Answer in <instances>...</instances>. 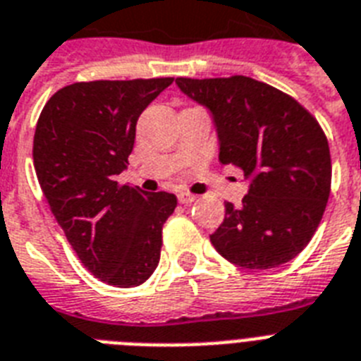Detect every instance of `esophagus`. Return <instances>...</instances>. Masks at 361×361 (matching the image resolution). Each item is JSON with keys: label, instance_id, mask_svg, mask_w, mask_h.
<instances>
[{"label": "esophagus", "instance_id": "1", "mask_svg": "<svg viewBox=\"0 0 361 361\" xmlns=\"http://www.w3.org/2000/svg\"><path fill=\"white\" fill-rule=\"evenodd\" d=\"M178 202H180V204H190V202H193L195 201V197H193L192 193H188V192H178Z\"/></svg>", "mask_w": 361, "mask_h": 361}]
</instances>
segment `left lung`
<instances>
[{"label": "left lung", "mask_w": 361, "mask_h": 361, "mask_svg": "<svg viewBox=\"0 0 361 361\" xmlns=\"http://www.w3.org/2000/svg\"><path fill=\"white\" fill-rule=\"evenodd\" d=\"M175 82L210 110L219 162L238 166L249 180L240 207L225 204L210 236L216 251L245 269L290 262L315 234L330 195L332 162L321 125L293 97L251 77Z\"/></svg>", "instance_id": "left-lung-1"}]
</instances>
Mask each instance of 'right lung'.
Listing matches in <instances>:
<instances>
[{"mask_svg":"<svg viewBox=\"0 0 361 361\" xmlns=\"http://www.w3.org/2000/svg\"><path fill=\"white\" fill-rule=\"evenodd\" d=\"M173 77L64 86L38 118L32 160L56 223L82 266L116 288H134L160 260L162 225L177 197L118 183L140 114Z\"/></svg>","mask_w":361,"mask_h":361,"instance_id":"obj_1","label":"right lung"}]
</instances>
